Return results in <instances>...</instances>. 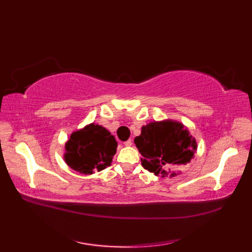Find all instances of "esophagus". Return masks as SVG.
<instances>
[{"label":"esophagus","instance_id":"obj_1","mask_svg":"<svg viewBox=\"0 0 252 252\" xmlns=\"http://www.w3.org/2000/svg\"><path fill=\"white\" fill-rule=\"evenodd\" d=\"M125 145H126V147L132 146V141H131V140H127L126 142H125Z\"/></svg>","mask_w":252,"mask_h":252}]
</instances>
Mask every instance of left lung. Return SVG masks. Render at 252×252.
Returning <instances> with one entry per match:
<instances>
[{"instance_id": "1", "label": "left lung", "mask_w": 252, "mask_h": 252, "mask_svg": "<svg viewBox=\"0 0 252 252\" xmlns=\"http://www.w3.org/2000/svg\"><path fill=\"white\" fill-rule=\"evenodd\" d=\"M144 169L161 178H173L190 162L197 142L183 123L172 119L153 121L142 126L134 138Z\"/></svg>"}]
</instances>
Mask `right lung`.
<instances>
[{
  "label": "right lung",
  "mask_w": 252,
  "mask_h": 252,
  "mask_svg": "<svg viewBox=\"0 0 252 252\" xmlns=\"http://www.w3.org/2000/svg\"><path fill=\"white\" fill-rule=\"evenodd\" d=\"M115 136L104 126L90 123L73 131L65 144L63 160L69 168L90 175L109 167L117 152Z\"/></svg>",
  "instance_id": "right-lung-1"
}]
</instances>
